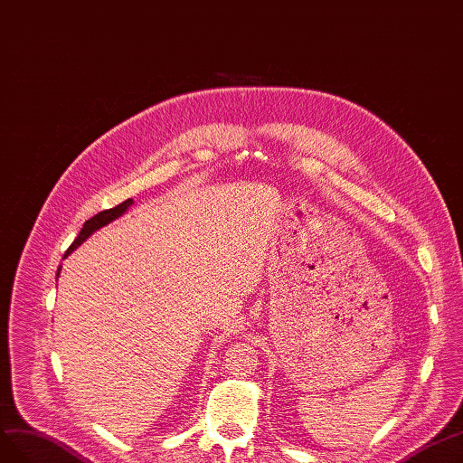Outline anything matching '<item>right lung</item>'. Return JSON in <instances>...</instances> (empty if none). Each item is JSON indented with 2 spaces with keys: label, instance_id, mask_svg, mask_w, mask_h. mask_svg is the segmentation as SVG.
<instances>
[{
  "label": "right lung",
  "instance_id": "add662e5",
  "mask_svg": "<svg viewBox=\"0 0 463 463\" xmlns=\"http://www.w3.org/2000/svg\"><path fill=\"white\" fill-rule=\"evenodd\" d=\"M131 203H134V200H126V202H122L120 205H116V207H112V209H104V211H100V213H97L92 219L85 221L83 229L79 231V236L73 241V244L68 248V252H65V256H70L77 246H81L92 232L99 231L100 227H104V224H109L110 221L118 219L122 213H126L128 207H129ZM58 275H60V269H58Z\"/></svg>",
  "mask_w": 463,
  "mask_h": 463
}]
</instances>
